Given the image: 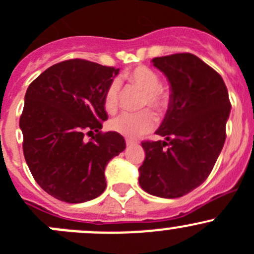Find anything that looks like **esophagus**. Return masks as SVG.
<instances>
[{"label":"esophagus","instance_id":"esophagus-1","mask_svg":"<svg viewBox=\"0 0 254 254\" xmlns=\"http://www.w3.org/2000/svg\"><path fill=\"white\" fill-rule=\"evenodd\" d=\"M126 144L128 145V147H129V145L137 144V142H134V140H132V139H126Z\"/></svg>","mask_w":254,"mask_h":254}]
</instances>
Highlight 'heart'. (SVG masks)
Here are the masks:
<instances>
[{
    "label": "heart",
    "mask_w": 254,
    "mask_h": 254,
    "mask_svg": "<svg viewBox=\"0 0 254 254\" xmlns=\"http://www.w3.org/2000/svg\"><path fill=\"white\" fill-rule=\"evenodd\" d=\"M127 79L145 92L143 106L149 105L150 107L159 112L167 109L169 104V96L167 92L160 89L159 76L153 70L145 66H138L127 75ZM119 95L120 82L115 80L107 87L104 97L105 110L109 114L116 112L119 107ZM155 124H157V119L154 114L149 110H143L137 114H121L112 120L110 126L120 134L129 138H137L153 129Z\"/></svg>",
    "instance_id": "b5f03b06"
}]
</instances>
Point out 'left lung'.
I'll use <instances>...</instances> for the list:
<instances>
[{
    "label": "left lung",
    "instance_id": "obj_1",
    "mask_svg": "<svg viewBox=\"0 0 254 254\" xmlns=\"http://www.w3.org/2000/svg\"><path fill=\"white\" fill-rule=\"evenodd\" d=\"M152 64L169 81V105L155 130L164 140L142 142L145 159L138 182L148 194L175 199L211 173L226 139L231 104L222 77L196 55H167Z\"/></svg>",
    "mask_w": 254,
    "mask_h": 254
}]
</instances>
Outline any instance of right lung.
<instances>
[{"label":"right lung","mask_w":254,"mask_h":254,"mask_svg":"<svg viewBox=\"0 0 254 254\" xmlns=\"http://www.w3.org/2000/svg\"><path fill=\"white\" fill-rule=\"evenodd\" d=\"M120 69L82 59L58 63L28 86L19 119L23 154L39 187L55 199L80 204L106 189L105 169L124 152L125 138L101 133L104 97ZM97 134L87 141L84 134Z\"/></svg>","instance_id":"1"}]
</instances>
